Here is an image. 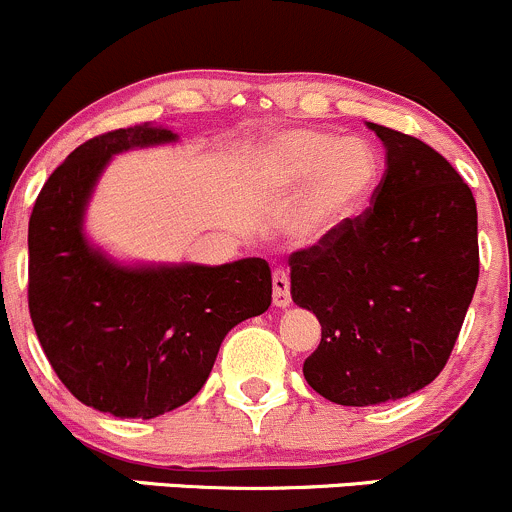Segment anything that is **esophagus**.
Instances as JSON below:
<instances>
[{
    "label": "esophagus",
    "instance_id": "esophagus-1",
    "mask_svg": "<svg viewBox=\"0 0 512 512\" xmlns=\"http://www.w3.org/2000/svg\"><path fill=\"white\" fill-rule=\"evenodd\" d=\"M291 303V278L283 268L273 271V305L276 308H286Z\"/></svg>",
    "mask_w": 512,
    "mask_h": 512
}]
</instances>
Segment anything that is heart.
<instances>
[{
	"instance_id": "b5f03b06",
	"label": "heart",
	"mask_w": 512,
	"mask_h": 512,
	"mask_svg": "<svg viewBox=\"0 0 512 512\" xmlns=\"http://www.w3.org/2000/svg\"><path fill=\"white\" fill-rule=\"evenodd\" d=\"M261 175L278 192H298L308 184L295 214V229L305 239H323L355 217L370 197L377 179V157L360 138L293 128L278 133L263 147Z\"/></svg>"
}]
</instances>
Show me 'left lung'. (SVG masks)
Masks as SVG:
<instances>
[{"label": "left lung", "mask_w": 512, "mask_h": 512, "mask_svg": "<svg viewBox=\"0 0 512 512\" xmlns=\"http://www.w3.org/2000/svg\"><path fill=\"white\" fill-rule=\"evenodd\" d=\"M387 150L372 207L293 251L291 295L320 320L303 374L320 397H409L449 362L478 283L476 199L426 142L367 123Z\"/></svg>", "instance_id": "1"}]
</instances>
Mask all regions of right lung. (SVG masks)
Returning a JSON list of instances; mask_svg holds the SVG:
<instances>
[{"instance_id": "1", "label": "right lung", "mask_w": 512, "mask_h": 512, "mask_svg": "<svg viewBox=\"0 0 512 512\" xmlns=\"http://www.w3.org/2000/svg\"><path fill=\"white\" fill-rule=\"evenodd\" d=\"M175 140L145 123L83 142L46 179L29 219V313L44 355L78 402L120 419L187 404L226 333L271 305L263 258L130 268L88 244L83 214L110 157Z\"/></svg>"}]
</instances>
